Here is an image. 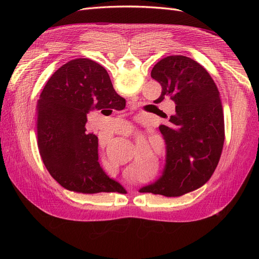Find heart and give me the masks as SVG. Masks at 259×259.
<instances>
[{"instance_id": "1", "label": "heart", "mask_w": 259, "mask_h": 259, "mask_svg": "<svg viewBox=\"0 0 259 259\" xmlns=\"http://www.w3.org/2000/svg\"><path fill=\"white\" fill-rule=\"evenodd\" d=\"M103 167H104L106 170H108V168H109L108 163H107V161H105V160H103Z\"/></svg>"}]
</instances>
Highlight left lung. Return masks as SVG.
I'll list each match as a JSON object with an SVG mask.
<instances>
[{
  "label": "left lung",
  "mask_w": 259,
  "mask_h": 259,
  "mask_svg": "<svg viewBox=\"0 0 259 259\" xmlns=\"http://www.w3.org/2000/svg\"><path fill=\"white\" fill-rule=\"evenodd\" d=\"M151 77L162 86L155 101L170 98L176 106L167 124L159 127L166 149L162 175L139 191L179 197L204 185L221 159L225 140L222 100L206 70L182 55L160 60Z\"/></svg>",
  "instance_id": "1"
}]
</instances>
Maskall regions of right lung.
<instances>
[{"label":"right lung","mask_w":259,"mask_h":259,"mask_svg":"<svg viewBox=\"0 0 259 259\" xmlns=\"http://www.w3.org/2000/svg\"><path fill=\"white\" fill-rule=\"evenodd\" d=\"M40 97L37 146L53 178L75 192H126L101 168L98 138L85 127L90 111L125 107L106 69L91 59L70 60L52 75Z\"/></svg>","instance_id":"right-lung-1"}]
</instances>
